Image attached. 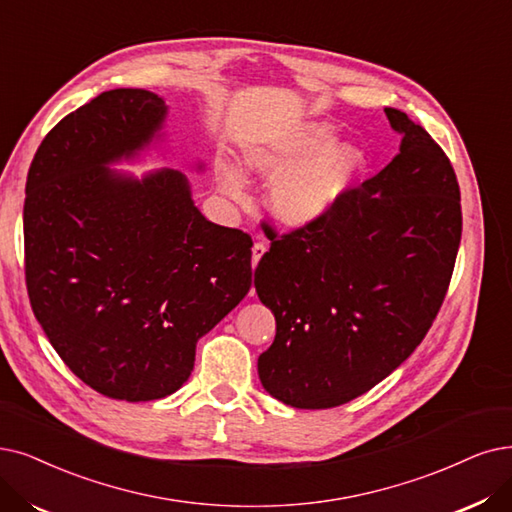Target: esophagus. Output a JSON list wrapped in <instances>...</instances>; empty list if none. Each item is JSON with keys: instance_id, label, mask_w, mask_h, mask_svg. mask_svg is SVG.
Here are the masks:
<instances>
[{"instance_id": "esophagus-1", "label": "esophagus", "mask_w": 512, "mask_h": 512, "mask_svg": "<svg viewBox=\"0 0 512 512\" xmlns=\"http://www.w3.org/2000/svg\"><path fill=\"white\" fill-rule=\"evenodd\" d=\"M264 252H267V243H264V241H256L252 245V267H256L260 258L264 256Z\"/></svg>"}]
</instances>
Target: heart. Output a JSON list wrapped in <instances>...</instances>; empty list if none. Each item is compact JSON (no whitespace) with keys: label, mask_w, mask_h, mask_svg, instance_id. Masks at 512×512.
<instances>
[{"label":"heart","mask_w":512,"mask_h":512,"mask_svg":"<svg viewBox=\"0 0 512 512\" xmlns=\"http://www.w3.org/2000/svg\"><path fill=\"white\" fill-rule=\"evenodd\" d=\"M334 132L325 124H304L252 145L243 155L245 170L260 180H275L267 206L288 227H306L323 218L351 191L365 166L357 145H332ZM222 187L243 199V178L227 170Z\"/></svg>","instance_id":"obj_1"}]
</instances>
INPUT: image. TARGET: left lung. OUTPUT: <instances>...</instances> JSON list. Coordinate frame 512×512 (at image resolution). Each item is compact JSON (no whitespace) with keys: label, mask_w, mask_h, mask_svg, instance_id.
Listing matches in <instances>:
<instances>
[{"label":"left lung","mask_w":512,"mask_h":512,"mask_svg":"<svg viewBox=\"0 0 512 512\" xmlns=\"http://www.w3.org/2000/svg\"><path fill=\"white\" fill-rule=\"evenodd\" d=\"M399 155L323 218L273 231L254 285L277 321L258 357L267 391L298 410L363 395L410 357L441 309L462 235L447 155L399 109Z\"/></svg>","instance_id":"obj_1"}]
</instances>
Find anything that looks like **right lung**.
<instances>
[{
    "label": "right lung",
    "mask_w": 512,
    "mask_h": 512,
    "mask_svg": "<svg viewBox=\"0 0 512 512\" xmlns=\"http://www.w3.org/2000/svg\"><path fill=\"white\" fill-rule=\"evenodd\" d=\"M166 111L147 90L102 92L58 121L27 174L31 309L69 370L121 401L178 391L197 340L252 285V237L206 220L180 172L105 168L149 145Z\"/></svg>",
    "instance_id": "add662e5"
}]
</instances>
